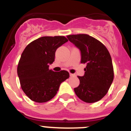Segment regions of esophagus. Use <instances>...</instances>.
<instances>
[{
  "mask_svg": "<svg viewBox=\"0 0 131 131\" xmlns=\"http://www.w3.org/2000/svg\"><path fill=\"white\" fill-rule=\"evenodd\" d=\"M69 75L71 76V77H73V76H75V75H74V74H72V73H70L69 74Z\"/></svg>",
  "mask_w": 131,
  "mask_h": 131,
  "instance_id": "34e87169",
  "label": "esophagus"
}]
</instances>
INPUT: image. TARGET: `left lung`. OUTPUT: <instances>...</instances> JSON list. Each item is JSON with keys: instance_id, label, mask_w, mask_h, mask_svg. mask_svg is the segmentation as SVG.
I'll return each instance as SVG.
<instances>
[{"instance_id": "8db88e82", "label": "left lung", "mask_w": 131, "mask_h": 131, "mask_svg": "<svg viewBox=\"0 0 131 131\" xmlns=\"http://www.w3.org/2000/svg\"><path fill=\"white\" fill-rule=\"evenodd\" d=\"M68 40L81 52V63H86L84 74L78 76L80 84L74 89L83 101L94 103L107 94L113 80V68L110 52L99 40L89 35H70Z\"/></svg>"}]
</instances>
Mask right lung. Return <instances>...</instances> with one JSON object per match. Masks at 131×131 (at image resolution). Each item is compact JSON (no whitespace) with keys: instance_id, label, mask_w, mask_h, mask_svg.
Instances as JSON below:
<instances>
[{"instance_id":"right-lung-1","label":"right lung","mask_w":131,"mask_h":131,"mask_svg":"<svg viewBox=\"0 0 131 131\" xmlns=\"http://www.w3.org/2000/svg\"><path fill=\"white\" fill-rule=\"evenodd\" d=\"M68 41L63 36L42 37L24 49L17 71L21 87L31 100L38 103L49 101L55 96L60 84L69 77L67 71L55 72L49 69L57 48Z\"/></svg>"}]
</instances>
